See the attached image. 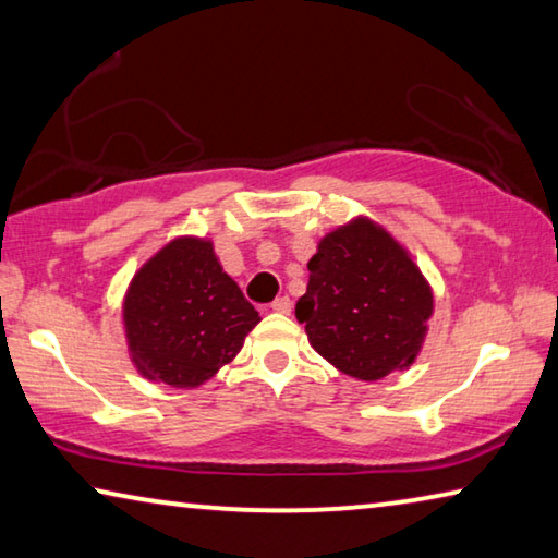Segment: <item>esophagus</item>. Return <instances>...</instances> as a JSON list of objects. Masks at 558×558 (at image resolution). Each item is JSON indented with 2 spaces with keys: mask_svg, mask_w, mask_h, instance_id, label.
<instances>
[{
  "mask_svg": "<svg viewBox=\"0 0 558 558\" xmlns=\"http://www.w3.org/2000/svg\"><path fill=\"white\" fill-rule=\"evenodd\" d=\"M270 310H272V313H278V315H290L292 302H290V298H278V300H272Z\"/></svg>",
  "mask_w": 558,
  "mask_h": 558,
  "instance_id": "obj_1",
  "label": "esophagus"
}]
</instances>
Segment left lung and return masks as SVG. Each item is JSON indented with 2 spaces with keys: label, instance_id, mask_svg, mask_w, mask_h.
Listing matches in <instances>:
<instances>
[{
  "label": "left lung",
  "instance_id": "left-lung-1",
  "mask_svg": "<svg viewBox=\"0 0 558 558\" xmlns=\"http://www.w3.org/2000/svg\"><path fill=\"white\" fill-rule=\"evenodd\" d=\"M295 317L310 344L339 372L379 381L421 354L433 290L411 253L366 216L323 235L307 263Z\"/></svg>",
  "mask_w": 558,
  "mask_h": 558
}]
</instances>
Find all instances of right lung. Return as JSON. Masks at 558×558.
<instances>
[{"mask_svg":"<svg viewBox=\"0 0 558 558\" xmlns=\"http://www.w3.org/2000/svg\"><path fill=\"white\" fill-rule=\"evenodd\" d=\"M260 323L223 272L209 239L179 235L130 280L122 325L130 362L147 381L196 389L241 352Z\"/></svg>","mask_w":558,"mask_h":558,"instance_id":"1","label":"right lung"}]
</instances>
